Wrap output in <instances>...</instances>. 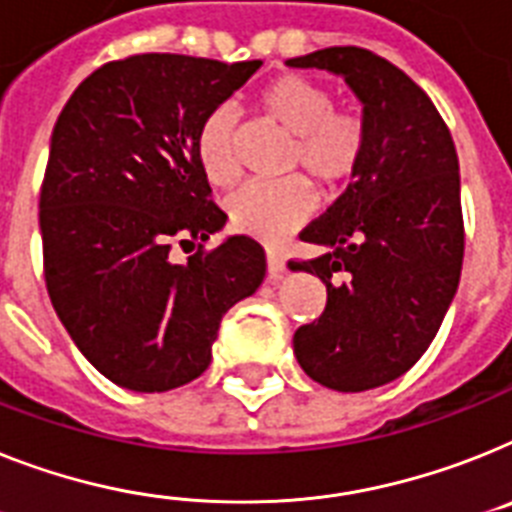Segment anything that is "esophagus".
Segmentation results:
<instances>
[{
    "label": "esophagus",
    "mask_w": 512,
    "mask_h": 512,
    "mask_svg": "<svg viewBox=\"0 0 512 512\" xmlns=\"http://www.w3.org/2000/svg\"><path fill=\"white\" fill-rule=\"evenodd\" d=\"M283 270H286V260H283V255H278L276 249H268V273H270V278H281Z\"/></svg>",
    "instance_id": "1"
}]
</instances>
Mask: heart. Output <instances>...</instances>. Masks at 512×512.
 Wrapping results in <instances>:
<instances>
[{
	"mask_svg": "<svg viewBox=\"0 0 512 512\" xmlns=\"http://www.w3.org/2000/svg\"><path fill=\"white\" fill-rule=\"evenodd\" d=\"M333 93L302 75L273 77L257 90L255 109L265 122L291 135L289 169L336 192L354 179L367 156V124L354 111L333 109ZM197 158L216 187H229L239 176L236 161V117L226 106L208 111L197 130ZM315 208V195L299 176L278 184L252 182L229 200V221L236 231L278 242L304 223Z\"/></svg>",
	"mask_w": 512,
	"mask_h": 512,
	"instance_id": "heart-1",
	"label": "heart"
}]
</instances>
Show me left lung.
I'll return each mask as SVG.
<instances>
[{
    "label": "left lung",
    "instance_id": "left-lung-1",
    "mask_svg": "<svg viewBox=\"0 0 512 512\" xmlns=\"http://www.w3.org/2000/svg\"><path fill=\"white\" fill-rule=\"evenodd\" d=\"M328 70L362 101L367 156L336 203L299 234L325 255L294 263L328 289L294 333L296 362L330 390L362 393L409 372L437 336L463 265L458 153L419 85L359 46L289 59Z\"/></svg>",
    "mask_w": 512,
    "mask_h": 512
}]
</instances>
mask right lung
Returning a JSON list of instances; mask_svg holds the SVG:
<instances>
[{
  "mask_svg": "<svg viewBox=\"0 0 512 512\" xmlns=\"http://www.w3.org/2000/svg\"><path fill=\"white\" fill-rule=\"evenodd\" d=\"M260 64L135 54L85 77L54 124L38 203L46 289L77 349L122 388L203 375L221 317L263 283L255 239L203 252L226 213L197 158L205 114ZM171 241L198 252L176 264Z\"/></svg>",
  "mask_w": 512,
  "mask_h": 512,
  "instance_id": "1",
  "label": "right lung"
}]
</instances>
